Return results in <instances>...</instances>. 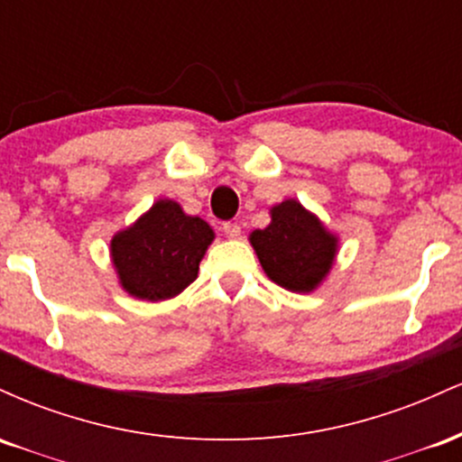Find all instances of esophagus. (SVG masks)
Segmentation results:
<instances>
[{
  "mask_svg": "<svg viewBox=\"0 0 462 462\" xmlns=\"http://www.w3.org/2000/svg\"><path fill=\"white\" fill-rule=\"evenodd\" d=\"M224 232L227 238H238L241 236V226L238 224H224Z\"/></svg>",
  "mask_w": 462,
  "mask_h": 462,
  "instance_id": "1",
  "label": "esophagus"
}]
</instances>
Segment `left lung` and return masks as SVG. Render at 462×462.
I'll use <instances>...</instances> for the list:
<instances>
[{
	"label": "left lung",
	"mask_w": 462,
	"mask_h": 462,
	"mask_svg": "<svg viewBox=\"0 0 462 462\" xmlns=\"http://www.w3.org/2000/svg\"><path fill=\"white\" fill-rule=\"evenodd\" d=\"M269 217L267 227L249 232L263 272L272 282L293 293L319 289L337 263V232L293 198L273 204Z\"/></svg>",
	"instance_id": "1"
}]
</instances>
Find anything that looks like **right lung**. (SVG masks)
I'll return each instance as SVG.
<instances>
[{"mask_svg": "<svg viewBox=\"0 0 462 462\" xmlns=\"http://www.w3.org/2000/svg\"><path fill=\"white\" fill-rule=\"evenodd\" d=\"M215 241L204 219L184 213L176 199L161 198L134 224L110 238V263L132 298L164 301L198 278L199 263Z\"/></svg>", "mask_w": 462, "mask_h": 462, "instance_id": "right-lung-1", "label": "right lung"}]
</instances>
